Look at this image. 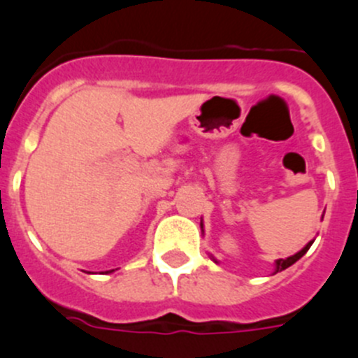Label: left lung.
I'll return each mask as SVG.
<instances>
[{"instance_id":"1","label":"left lung","mask_w":358,"mask_h":358,"mask_svg":"<svg viewBox=\"0 0 358 358\" xmlns=\"http://www.w3.org/2000/svg\"><path fill=\"white\" fill-rule=\"evenodd\" d=\"M311 243H313V242H308L306 245H304L303 249H301L298 254H294V256L287 257V259H277V261H275V273H278V271H282V270H285V268L292 266V264H294L296 261L301 259V257H303L304 254H306V250L310 249V247H311Z\"/></svg>"}]
</instances>
